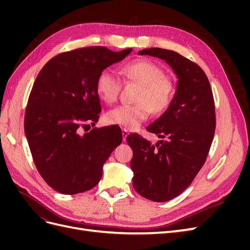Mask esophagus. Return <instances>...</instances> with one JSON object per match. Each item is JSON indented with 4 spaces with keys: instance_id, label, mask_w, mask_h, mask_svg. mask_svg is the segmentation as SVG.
I'll return each instance as SVG.
<instances>
[{
    "instance_id": "esophagus-1",
    "label": "esophagus",
    "mask_w": 250,
    "mask_h": 250,
    "mask_svg": "<svg viewBox=\"0 0 250 250\" xmlns=\"http://www.w3.org/2000/svg\"><path fill=\"white\" fill-rule=\"evenodd\" d=\"M129 134V131H128L126 128H123L122 129V135H123V141H126V138H127V135Z\"/></svg>"
}]
</instances>
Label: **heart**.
Instances as JSON below:
<instances>
[{
    "label": "heart",
    "instance_id": "b5f03b06",
    "mask_svg": "<svg viewBox=\"0 0 250 250\" xmlns=\"http://www.w3.org/2000/svg\"><path fill=\"white\" fill-rule=\"evenodd\" d=\"M124 78L139 83L141 88L137 96V104L119 105L105 115L106 122L135 129L151 115L160 113L169 107L174 96V82L162 67L148 59H138L122 66ZM122 81L119 75L110 69L102 70L96 79V92L100 99L108 104L116 102Z\"/></svg>",
    "mask_w": 250,
    "mask_h": 250
}]
</instances>
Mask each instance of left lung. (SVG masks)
<instances>
[{
  "instance_id": "8db88e82",
  "label": "left lung",
  "mask_w": 250,
  "mask_h": 250,
  "mask_svg": "<svg viewBox=\"0 0 250 250\" xmlns=\"http://www.w3.org/2000/svg\"><path fill=\"white\" fill-rule=\"evenodd\" d=\"M139 54L165 60L178 78L168 109L147 127L166 140L153 145L140 134L126 138L133 151L134 190L147 199L165 202L183 193L206 163L216 128L215 102L207 75L197 63L161 48L144 49Z\"/></svg>"
}]
</instances>
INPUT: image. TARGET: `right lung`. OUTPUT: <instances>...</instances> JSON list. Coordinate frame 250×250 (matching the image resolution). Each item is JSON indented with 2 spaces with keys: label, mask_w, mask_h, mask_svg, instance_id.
<instances>
[{
  "label": "right lung",
  "mask_w": 250,
  "mask_h": 250,
  "mask_svg": "<svg viewBox=\"0 0 250 250\" xmlns=\"http://www.w3.org/2000/svg\"><path fill=\"white\" fill-rule=\"evenodd\" d=\"M132 49L80 48L50 59L37 75L25 112V133L37 171L55 191L73 195L90 190L102 177L110 153L122 143L118 126L81 128L99 120L96 79Z\"/></svg>",
  "instance_id": "1"
}]
</instances>
